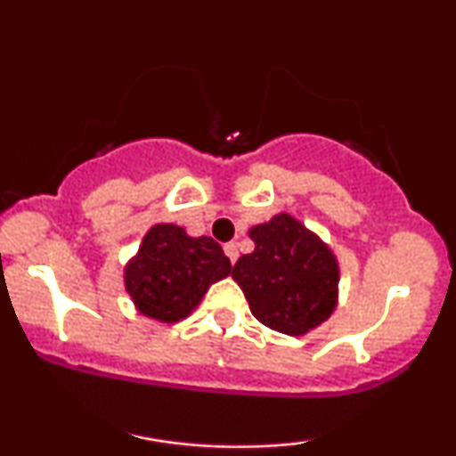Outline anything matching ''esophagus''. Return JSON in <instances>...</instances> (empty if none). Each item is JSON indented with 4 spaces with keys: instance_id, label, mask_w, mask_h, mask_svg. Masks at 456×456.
I'll return each instance as SVG.
<instances>
[{
    "instance_id": "34e87169",
    "label": "esophagus",
    "mask_w": 456,
    "mask_h": 456,
    "mask_svg": "<svg viewBox=\"0 0 456 456\" xmlns=\"http://www.w3.org/2000/svg\"><path fill=\"white\" fill-rule=\"evenodd\" d=\"M224 255H227L232 264H235V259H238V244H235V242L224 244Z\"/></svg>"
}]
</instances>
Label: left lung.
Wrapping results in <instances>:
<instances>
[{
    "label": "left lung",
    "mask_w": 456,
    "mask_h": 456,
    "mask_svg": "<svg viewBox=\"0 0 456 456\" xmlns=\"http://www.w3.org/2000/svg\"><path fill=\"white\" fill-rule=\"evenodd\" d=\"M255 250L233 265L250 311L282 334H305L337 306L338 265L330 248L289 214L250 229Z\"/></svg>",
    "instance_id": "obj_1"
}]
</instances>
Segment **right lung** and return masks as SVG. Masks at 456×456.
I'll return each instance as SVG.
<instances>
[{"instance_id":"add662e5","label":"right lung","mask_w":456,"mask_h":456,"mask_svg":"<svg viewBox=\"0 0 456 456\" xmlns=\"http://www.w3.org/2000/svg\"><path fill=\"white\" fill-rule=\"evenodd\" d=\"M232 264L212 238H188L177 224H156L126 268V289L143 315L180 322Z\"/></svg>"}]
</instances>
